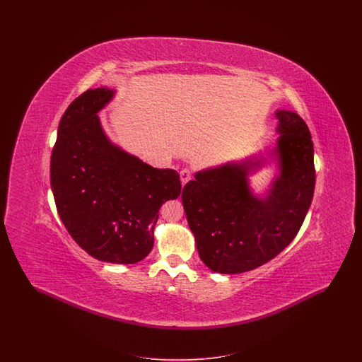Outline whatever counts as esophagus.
Returning a JSON list of instances; mask_svg holds the SVG:
<instances>
[{
    "label": "esophagus",
    "instance_id": "34e87169",
    "mask_svg": "<svg viewBox=\"0 0 362 362\" xmlns=\"http://www.w3.org/2000/svg\"><path fill=\"white\" fill-rule=\"evenodd\" d=\"M189 179H191L189 170H187V168L182 170V171H180V182H182V186H185V185L189 182Z\"/></svg>",
    "mask_w": 362,
    "mask_h": 362
}]
</instances>
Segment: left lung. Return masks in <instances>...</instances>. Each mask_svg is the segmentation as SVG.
<instances>
[{
  "label": "left lung",
  "instance_id": "obj_1",
  "mask_svg": "<svg viewBox=\"0 0 362 362\" xmlns=\"http://www.w3.org/2000/svg\"><path fill=\"white\" fill-rule=\"evenodd\" d=\"M276 148L198 171L182 202L199 258L220 274H239L285 250L304 223L313 198L315 165L310 129L296 112L276 110ZM279 173L262 196L249 176L268 162Z\"/></svg>",
  "mask_w": 362,
  "mask_h": 362
}]
</instances>
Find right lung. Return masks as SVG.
<instances>
[{
  "label": "right lung",
  "instance_id": "add662e5",
  "mask_svg": "<svg viewBox=\"0 0 362 362\" xmlns=\"http://www.w3.org/2000/svg\"><path fill=\"white\" fill-rule=\"evenodd\" d=\"M115 96L88 89L62 115L50 163L58 214L70 236L102 262L133 264L153 248L158 209L180 195L175 170H158L111 142L98 112Z\"/></svg>",
  "mask_w": 362,
  "mask_h": 362
}]
</instances>
